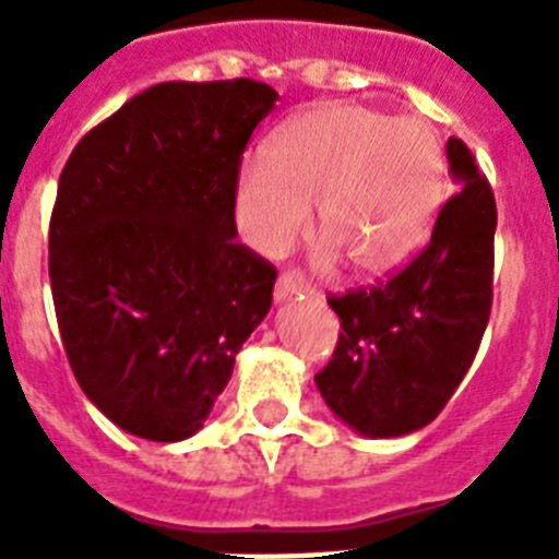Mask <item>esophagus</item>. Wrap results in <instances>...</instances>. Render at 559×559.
<instances>
[{
	"instance_id": "1",
	"label": "esophagus",
	"mask_w": 559,
	"mask_h": 559,
	"mask_svg": "<svg viewBox=\"0 0 559 559\" xmlns=\"http://www.w3.org/2000/svg\"><path fill=\"white\" fill-rule=\"evenodd\" d=\"M307 293H313V287H310L298 272H284V275L275 281V301H289V298L307 296Z\"/></svg>"
}]
</instances>
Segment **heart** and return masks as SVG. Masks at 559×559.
<instances>
[{
    "instance_id": "obj_1",
    "label": "heart",
    "mask_w": 559,
    "mask_h": 559,
    "mask_svg": "<svg viewBox=\"0 0 559 559\" xmlns=\"http://www.w3.org/2000/svg\"><path fill=\"white\" fill-rule=\"evenodd\" d=\"M443 144L424 118H389L357 104H324L266 144V165L237 177V219L249 246L281 254L319 205L328 237L366 275L406 263L429 235L443 193Z\"/></svg>"
}]
</instances>
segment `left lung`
Instances as JSON below:
<instances>
[{
  "label": "left lung",
  "instance_id": "left-lung-1",
  "mask_svg": "<svg viewBox=\"0 0 559 559\" xmlns=\"http://www.w3.org/2000/svg\"><path fill=\"white\" fill-rule=\"evenodd\" d=\"M459 191L432 240L377 287L331 296L342 333L316 373L324 403L366 438H397L441 415L476 359L493 305L496 200L461 139L447 142Z\"/></svg>",
  "mask_w": 559,
  "mask_h": 559
}]
</instances>
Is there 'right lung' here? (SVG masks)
<instances>
[{"label":"right lung","instance_id":"add662e5","mask_svg":"<svg viewBox=\"0 0 559 559\" xmlns=\"http://www.w3.org/2000/svg\"><path fill=\"white\" fill-rule=\"evenodd\" d=\"M278 92L156 83L92 127L48 226L57 328L83 394L124 432L186 441L270 313L278 272L237 243L240 159Z\"/></svg>","mask_w":559,"mask_h":559}]
</instances>
